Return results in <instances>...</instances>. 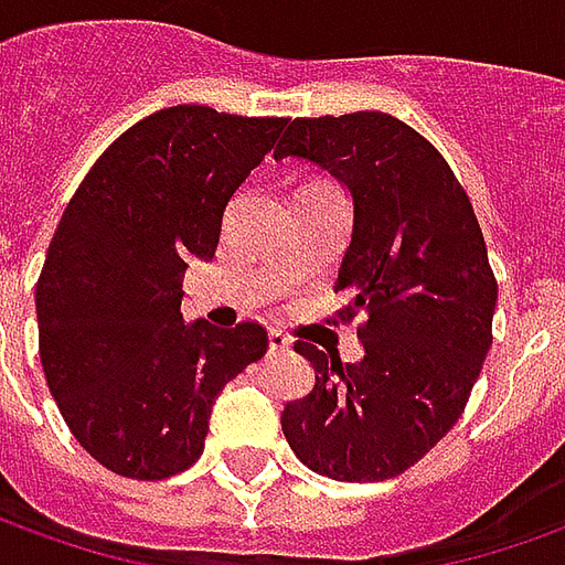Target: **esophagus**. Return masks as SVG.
<instances>
[{"label":"esophagus","mask_w":565,"mask_h":565,"mask_svg":"<svg viewBox=\"0 0 565 565\" xmlns=\"http://www.w3.org/2000/svg\"><path fill=\"white\" fill-rule=\"evenodd\" d=\"M267 348H270V353H282V350L291 348V341L279 329H270L267 332Z\"/></svg>","instance_id":"obj_1"}]
</instances>
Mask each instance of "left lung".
<instances>
[{
  "mask_svg": "<svg viewBox=\"0 0 565 565\" xmlns=\"http://www.w3.org/2000/svg\"><path fill=\"white\" fill-rule=\"evenodd\" d=\"M276 162L305 159L348 186L353 231L334 291L360 310V363L307 341L317 381L286 403L291 452L332 480L408 470L461 418L492 348L498 286L473 205L437 147L387 113L295 119Z\"/></svg>",
  "mask_w": 565,
  "mask_h": 565,
  "instance_id": "obj_1",
  "label": "left lung"
}]
</instances>
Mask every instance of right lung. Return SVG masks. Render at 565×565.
<instances>
[{
	"label": "right lung",
	"mask_w": 565,
	"mask_h": 565,
	"mask_svg": "<svg viewBox=\"0 0 565 565\" xmlns=\"http://www.w3.org/2000/svg\"><path fill=\"white\" fill-rule=\"evenodd\" d=\"M289 119L169 107L104 150L64 209L36 282L39 360L64 422L104 468L166 480L202 455L212 403L267 353L258 322H184L186 260Z\"/></svg>",
	"instance_id": "obj_1"
}]
</instances>
